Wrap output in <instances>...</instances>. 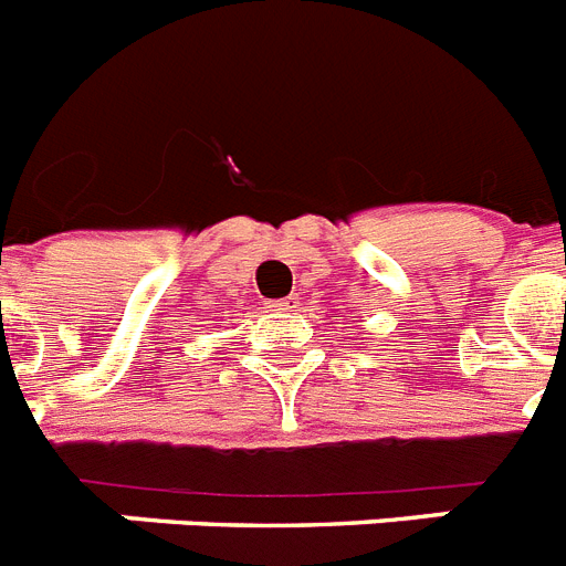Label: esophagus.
<instances>
[{"instance_id": "1", "label": "esophagus", "mask_w": 566, "mask_h": 566, "mask_svg": "<svg viewBox=\"0 0 566 566\" xmlns=\"http://www.w3.org/2000/svg\"><path fill=\"white\" fill-rule=\"evenodd\" d=\"M269 312H274V315H294V312H297V297H286V301L269 303Z\"/></svg>"}]
</instances>
